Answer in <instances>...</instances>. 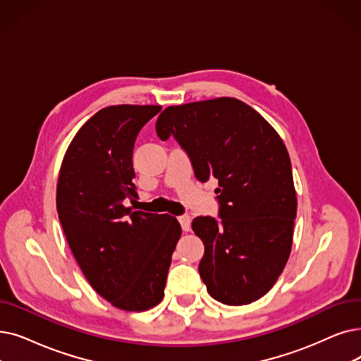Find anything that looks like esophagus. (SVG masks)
<instances>
[{
    "label": "esophagus",
    "instance_id": "obj_1",
    "mask_svg": "<svg viewBox=\"0 0 361 361\" xmlns=\"http://www.w3.org/2000/svg\"><path fill=\"white\" fill-rule=\"evenodd\" d=\"M178 223L181 224V228H183L184 231H189V230H190V226H192V218H190V215H187V214L180 215V216H178Z\"/></svg>",
    "mask_w": 361,
    "mask_h": 361
}]
</instances>
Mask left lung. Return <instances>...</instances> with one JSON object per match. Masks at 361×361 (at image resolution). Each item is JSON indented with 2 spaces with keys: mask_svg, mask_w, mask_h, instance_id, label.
I'll return each mask as SVG.
<instances>
[{
  "mask_svg": "<svg viewBox=\"0 0 361 361\" xmlns=\"http://www.w3.org/2000/svg\"><path fill=\"white\" fill-rule=\"evenodd\" d=\"M200 183L218 180V216H196L205 245L199 274L214 300L246 305L267 293L290 254L296 193L286 146L246 103L221 97L171 106L156 121Z\"/></svg>",
  "mask_w": 361,
  "mask_h": 361,
  "instance_id": "obj_1",
  "label": "left lung"
}]
</instances>
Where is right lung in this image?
Here are the masks:
<instances>
[{"mask_svg":"<svg viewBox=\"0 0 361 361\" xmlns=\"http://www.w3.org/2000/svg\"><path fill=\"white\" fill-rule=\"evenodd\" d=\"M161 109H102L76 133L57 183V214L78 265L94 290L125 311L162 301L181 236L177 218L127 208L137 202L135 138Z\"/></svg>","mask_w":361,"mask_h":361,"instance_id":"add662e5","label":"right lung"}]
</instances>
